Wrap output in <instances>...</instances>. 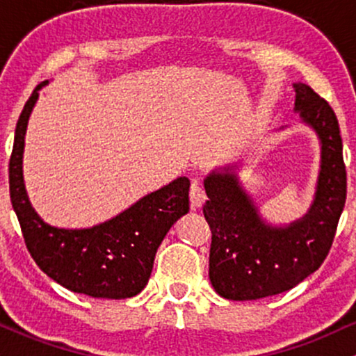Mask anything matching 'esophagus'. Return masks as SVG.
<instances>
[{"label": "esophagus", "instance_id": "1", "mask_svg": "<svg viewBox=\"0 0 356 356\" xmlns=\"http://www.w3.org/2000/svg\"><path fill=\"white\" fill-rule=\"evenodd\" d=\"M189 197H191V207H192V209H197V207H201L202 204L206 202L207 195H206V192H204L201 182H199L197 179H192Z\"/></svg>", "mask_w": 356, "mask_h": 356}]
</instances>
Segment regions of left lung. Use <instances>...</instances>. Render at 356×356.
<instances>
[{"label": "left lung", "mask_w": 356, "mask_h": 356, "mask_svg": "<svg viewBox=\"0 0 356 356\" xmlns=\"http://www.w3.org/2000/svg\"><path fill=\"white\" fill-rule=\"evenodd\" d=\"M296 110L321 140V170L313 206L286 227L269 226L241 189L231 169L204 181L202 212L212 232L209 280L226 300H259L288 291L321 266L346 201L340 125L312 87L295 83Z\"/></svg>", "instance_id": "1"}]
</instances>
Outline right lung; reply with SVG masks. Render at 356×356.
Returning <instances> with one entry per match:
<instances>
[{
  "mask_svg": "<svg viewBox=\"0 0 356 356\" xmlns=\"http://www.w3.org/2000/svg\"><path fill=\"white\" fill-rule=\"evenodd\" d=\"M40 83L22 110L10 157V197L28 251L40 269L73 293L125 300L149 283L154 257L167 231L189 212V179L145 195L132 207L90 229H58L38 218L23 184V147Z\"/></svg>",
  "mask_w": 356,
  "mask_h": 356,
  "instance_id": "obj_1",
  "label": "right lung"
}]
</instances>
